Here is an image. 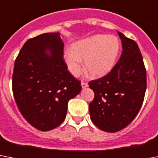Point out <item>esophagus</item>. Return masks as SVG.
Returning <instances> with one entry per match:
<instances>
[{
  "instance_id": "34e87169",
  "label": "esophagus",
  "mask_w": 158,
  "mask_h": 158,
  "mask_svg": "<svg viewBox=\"0 0 158 158\" xmlns=\"http://www.w3.org/2000/svg\"><path fill=\"white\" fill-rule=\"evenodd\" d=\"M81 87H82L83 89L89 86V85H88V84H87V83H85V82H81Z\"/></svg>"
}]
</instances>
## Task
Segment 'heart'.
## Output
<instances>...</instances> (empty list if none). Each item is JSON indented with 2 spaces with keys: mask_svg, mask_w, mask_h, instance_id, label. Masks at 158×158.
Here are the masks:
<instances>
[{
  "mask_svg": "<svg viewBox=\"0 0 158 158\" xmlns=\"http://www.w3.org/2000/svg\"><path fill=\"white\" fill-rule=\"evenodd\" d=\"M120 51V41L113 35L97 34L76 41L64 50L63 58L69 73L78 77L82 72L81 61L93 77L106 75L113 69Z\"/></svg>",
  "mask_w": 158,
  "mask_h": 158,
  "instance_id": "obj_1",
  "label": "heart"
}]
</instances>
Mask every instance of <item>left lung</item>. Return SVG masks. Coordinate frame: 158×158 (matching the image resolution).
Instances as JSON below:
<instances>
[{"instance_id":"left-lung-1","label":"left lung","mask_w":158,"mask_h":158,"mask_svg":"<svg viewBox=\"0 0 158 158\" xmlns=\"http://www.w3.org/2000/svg\"><path fill=\"white\" fill-rule=\"evenodd\" d=\"M122 40L121 58L111 72L89 82L94 98L89 105L90 118L106 132L127 127L138 114L144 98L147 80L140 50L135 41L117 31Z\"/></svg>"}]
</instances>
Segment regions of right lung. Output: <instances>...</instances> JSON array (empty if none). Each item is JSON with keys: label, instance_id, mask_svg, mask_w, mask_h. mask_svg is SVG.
I'll list each match as a JSON object with an SVG mask.
<instances>
[{"label": "right lung", "instance_id": "obj_1", "mask_svg": "<svg viewBox=\"0 0 158 158\" xmlns=\"http://www.w3.org/2000/svg\"><path fill=\"white\" fill-rule=\"evenodd\" d=\"M59 32L29 39L16 58L12 77L15 102L29 124L50 131L64 122L68 103L81 90L64 63Z\"/></svg>", "mask_w": 158, "mask_h": 158}]
</instances>
